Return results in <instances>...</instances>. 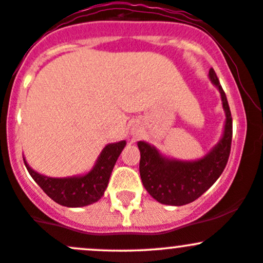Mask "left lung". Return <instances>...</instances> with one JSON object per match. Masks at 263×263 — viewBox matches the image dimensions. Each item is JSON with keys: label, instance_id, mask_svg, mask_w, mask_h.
I'll return each instance as SVG.
<instances>
[{"label": "left lung", "instance_id": "1", "mask_svg": "<svg viewBox=\"0 0 263 263\" xmlns=\"http://www.w3.org/2000/svg\"><path fill=\"white\" fill-rule=\"evenodd\" d=\"M210 79L221 92L226 112L223 135L210 153L198 160L184 162L163 157L155 146L138 142L139 172L144 188L163 204L184 205L199 198L213 185L227 165L232 143V117L227 98L213 69L210 70Z\"/></svg>", "mask_w": 263, "mask_h": 263}]
</instances>
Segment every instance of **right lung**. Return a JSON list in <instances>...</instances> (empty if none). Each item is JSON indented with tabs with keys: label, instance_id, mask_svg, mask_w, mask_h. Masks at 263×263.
Returning <instances> with one entry per match:
<instances>
[{
	"label": "right lung",
	"instance_id": "right-lung-1",
	"mask_svg": "<svg viewBox=\"0 0 263 263\" xmlns=\"http://www.w3.org/2000/svg\"><path fill=\"white\" fill-rule=\"evenodd\" d=\"M125 144V140L108 144L99 155L94 168L84 176L46 177L33 171L25 158L24 162L33 180L52 200L65 207H84L98 202L104 196L110 174Z\"/></svg>",
	"mask_w": 263,
	"mask_h": 263
}]
</instances>
